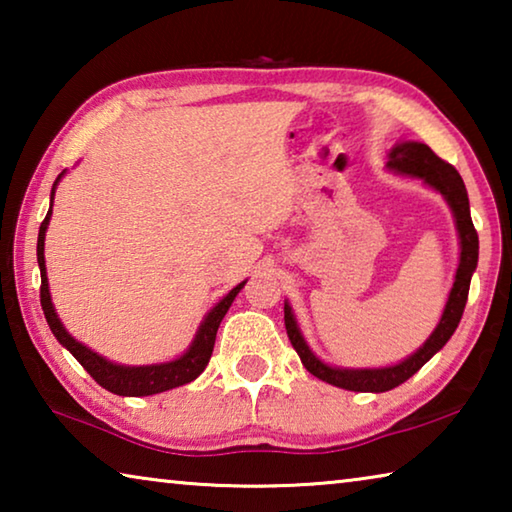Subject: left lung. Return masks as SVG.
Masks as SVG:
<instances>
[{"label":"left lung","mask_w":512,"mask_h":512,"mask_svg":"<svg viewBox=\"0 0 512 512\" xmlns=\"http://www.w3.org/2000/svg\"><path fill=\"white\" fill-rule=\"evenodd\" d=\"M388 171L402 173V176L418 178L422 185H427L433 192H438L445 198L454 216V225L458 232V268L454 275V284L449 289V296L445 302L443 316H440L438 325L429 334L418 350L409 357L393 363V366L381 368H341L325 363L318 354L309 348L305 336L300 332V325L289 300H284V325H287V334L293 348H296L298 357L311 375L327 381V384L345 388V391L354 393H386L391 388L404 384L406 379L413 377L424 363H427L433 354L443 350V345L452 339L458 323H461L467 293H470V282L476 271V262H479V235H476L472 216H470V198H467V189L463 178L458 171L440 160L427 144L422 142H397L391 151H388Z\"/></svg>","instance_id":"8db88e82"}]
</instances>
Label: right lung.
<instances>
[{"label": "right lung", "instance_id": "right-lung-1", "mask_svg": "<svg viewBox=\"0 0 512 512\" xmlns=\"http://www.w3.org/2000/svg\"><path fill=\"white\" fill-rule=\"evenodd\" d=\"M65 173H67V169L63 173H58L56 183H54V187H51V205H54L56 187ZM51 205H49V212L45 216V221H42L40 232H38V266H40V280H42V287H40L42 311H45L49 329L54 332L58 343L74 354V359L90 372L92 379L97 381L99 386H103L106 391L115 393V395L144 397V395L171 391V388L185 386V384H189V381H194L205 370L207 363H210L214 341H216V329H219L223 316L228 314L232 300L237 298V293L244 289V284L248 280L237 284V287L230 293H225V296L216 302L210 311H207L205 318L201 320V325H198V329H196L194 341L189 343V348L180 354V357L171 359V361H162V363H149V366H126V363H115L106 357H101L99 352L90 350L85 343L76 341L74 336L67 332L65 325L60 323L54 302H51L47 266H45V235H47L49 219H51Z\"/></svg>", "mask_w": 512, "mask_h": 512}]
</instances>
